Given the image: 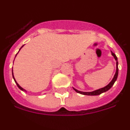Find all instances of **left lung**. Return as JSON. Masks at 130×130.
Segmentation results:
<instances>
[{
  "label": "left lung",
  "mask_w": 130,
  "mask_h": 130,
  "mask_svg": "<svg viewBox=\"0 0 130 130\" xmlns=\"http://www.w3.org/2000/svg\"><path fill=\"white\" fill-rule=\"evenodd\" d=\"M111 54L114 57V59L116 60V71L115 75H114V77L112 78V80H111L110 83L107 85L106 86V87H103V88H101V89H97V90H94V91H92V92H83V91H80V90H78L77 89H75L74 87H73V89L76 91L79 94H83V95H88V96H96V95H99L100 94L103 93V92H105L106 91L109 90V89H111V87L112 86L114 85V83L116 82V80H117L118 78V58L116 55L114 54L113 52L111 51Z\"/></svg>",
  "instance_id": "left-lung-1"
}]
</instances>
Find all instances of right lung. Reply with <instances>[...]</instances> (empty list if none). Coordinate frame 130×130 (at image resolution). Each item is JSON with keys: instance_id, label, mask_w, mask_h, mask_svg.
Returning a JSON list of instances; mask_svg holds the SVG:
<instances>
[{"instance_id": "1", "label": "right lung", "mask_w": 130, "mask_h": 130, "mask_svg": "<svg viewBox=\"0 0 130 130\" xmlns=\"http://www.w3.org/2000/svg\"><path fill=\"white\" fill-rule=\"evenodd\" d=\"M24 45H22V46L21 47V48L20 49V50H19V51H18V52H20V50H21L22 48V47H23V46H24ZM18 53H17V54H18ZM17 54H16V55H17ZM12 77H13V78H14V80L15 83H16V85H17V86H18V88H19V89H20V90H22V91H24V92H26V90H25V89H23L22 87H20V86L19 85V84H18V83H17V82H16V79H15L14 77V75H13V69H12Z\"/></svg>"}]
</instances>
